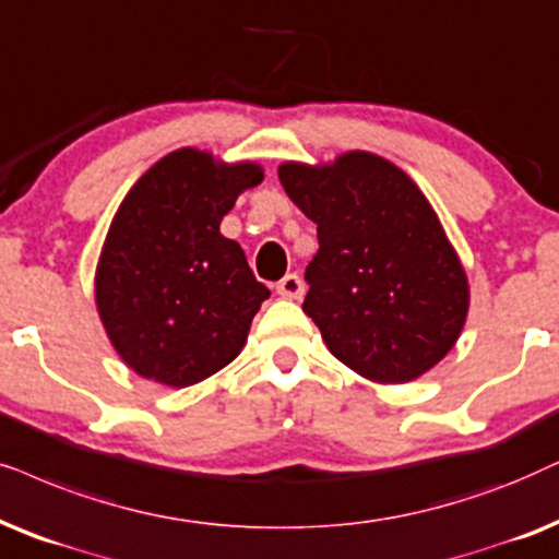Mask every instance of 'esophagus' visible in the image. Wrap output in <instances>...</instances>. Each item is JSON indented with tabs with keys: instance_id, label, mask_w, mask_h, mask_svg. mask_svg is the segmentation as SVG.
<instances>
[{
	"instance_id": "1",
	"label": "esophagus",
	"mask_w": 559,
	"mask_h": 559,
	"mask_svg": "<svg viewBox=\"0 0 559 559\" xmlns=\"http://www.w3.org/2000/svg\"><path fill=\"white\" fill-rule=\"evenodd\" d=\"M277 295L285 297V300H300L306 295V285H302V280L297 274H287V277L277 282Z\"/></svg>"
}]
</instances>
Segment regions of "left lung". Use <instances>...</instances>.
Segmentation results:
<instances>
[{
    "label": "left lung",
    "instance_id": "obj_1",
    "mask_svg": "<svg viewBox=\"0 0 559 559\" xmlns=\"http://www.w3.org/2000/svg\"><path fill=\"white\" fill-rule=\"evenodd\" d=\"M277 174L318 226L302 310L333 357L374 385L437 367L465 329L469 282L421 187L372 151L282 162Z\"/></svg>",
    "mask_w": 559,
    "mask_h": 559
}]
</instances>
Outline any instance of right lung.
I'll return each mask as SVG.
<instances>
[{"mask_svg":"<svg viewBox=\"0 0 559 559\" xmlns=\"http://www.w3.org/2000/svg\"><path fill=\"white\" fill-rule=\"evenodd\" d=\"M262 179V164L185 146L122 198L94 270V302L135 374L190 388L241 354L270 289L241 246L221 234V221Z\"/></svg>","mask_w":559,"mask_h":559,"instance_id":"add662e5","label":"right lung"}]
</instances>
